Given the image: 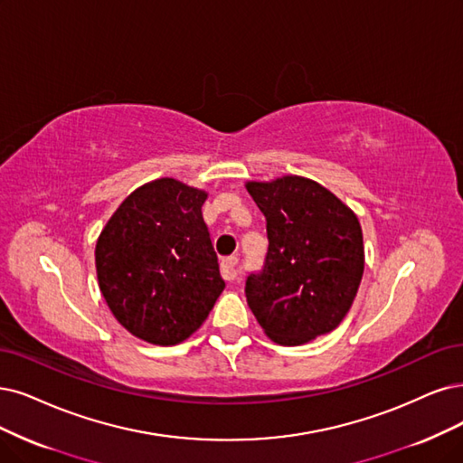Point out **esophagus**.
I'll return each instance as SVG.
<instances>
[{
    "mask_svg": "<svg viewBox=\"0 0 463 463\" xmlns=\"http://www.w3.org/2000/svg\"><path fill=\"white\" fill-rule=\"evenodd\" d=\"M221 277L227 282H232L238 277V260L236 258H225L221 261Z\"/></svg>",
    "mask_w": 463,
    "mask_h": 463,
    "instance_id": "34e87169",
    "label": "esophagus"
}]
</instances>
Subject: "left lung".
Instances as JSON below:
<instances>
[{
    "instance_id": "8db88e82",
    "label": "left lung",
    "mask_w": 463,
    "mask_h": 463,
    "mask_svg": "<svg viewBox=\"0 0 463 463\" xmlns=\"http://www.w3.org/2000/svg\"><path fill=\"white\" fill-rule=\"evenodd\" d=\"M246 188L267 219L261 272L246 280V299L265 334L303 345L345 318L364 272L363 229L354 212L313 179L284 175Z\"/></svg>"
}]
</instances>
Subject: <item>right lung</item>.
<instances>
[{"label":"right lung","instance_id":"obj_1","mask_svg":"<svg viewBox=\"0 0 463 463\" xmlns=\"http://www.w3.org/2000/svg\"><path fill=\"white\" fill-rule=\"evenodd\" d=\"M208 193L164 177L133 191L95 246L100 294L122 326L177 345L208 318L225 280L202 217Z\"/></svg>","mask_w":463,"mask_h":463}]
</instances>
